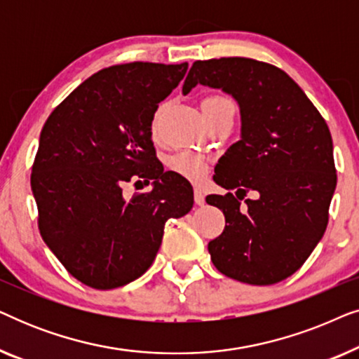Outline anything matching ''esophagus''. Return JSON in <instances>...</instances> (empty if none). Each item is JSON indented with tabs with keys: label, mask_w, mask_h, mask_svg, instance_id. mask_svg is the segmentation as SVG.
<instances>
[{
	"label": "esophagus",
	"mask_w": 359,
	"mask_h": 359,
	"mask_svg": "<svg viewBox=\"0 0 359 359\" xmlns=\"http://www.w3.org/2000/svg\"><path fill=\"white\" fill-rule=\"evenodd\" d=\"M194 203L198 205H204L205 199H204V193L201 188H194Z\"/></svg>",
	"instance_id": "esophagus-1"
}]
</instances>
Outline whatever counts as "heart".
Segmentation results:
<instances>
[{"label":"heart","instance_id":"1","mask_svg":"<svg viewBox=\"0 0 359 359\" xmlns=\"http://www.w3.org/2000/svg\"><path fill=\"white\" fill-rule=\"evenodd\" d=\"M201 109L204 112V117L212 116L215 112L225 111V109H235L233 102L225 96H208L201 101ZM168 166L171 171L176 175L183 176V178L189 181H201L208 173V160L203 155L194 154V151H180V154L173 155L168 161Z\"/></svg>","mask_w":359,"mask_h":359}]
</instances>
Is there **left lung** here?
<instances>
[{
    "instance_id": "obj_1",
    "label": "left lung",
    "mask_w": 359,
    "mask_h": 359,
    "mask_svg": "<svg viewBox=\"0 0 359 359\" xmlns=\"http://www.w3.org/2000/svg\"><path fill=\"white\" fill-rule=\"evenodd\" d=\"M204 85L232 95L242 135L215 165L214 181L235 194H210L225 229L208 248L214 266L240 283L268 286L297 271L320 242L335 193L328 126L281 68L245 57L193 63L183 95ZM248 190L257 200L239 201Z\"/></svg>"
}]
</instances>
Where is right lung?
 Segmentation results:
<instances>
[{"mask_svg": "<svg viewBox=\"0 0 359 359\" xmlns=\"http://www.w3.org/2000/svg\"><path fill=\"white\" fill-rule=\"evenodd\" d=\"M188 63L132 62L102 68L58 104L42 127L31 188L43 242L86 286L140 278L158 253L166 220L193 208V186L163 171L151 121ZM152 191L127 201L129 180Z\"/></svg>", "mask_w": 359, "mask_h": 359, "instance_id": "right-lung-1", "label": "right lung"}]
</instances>
